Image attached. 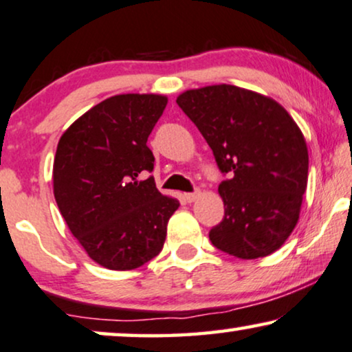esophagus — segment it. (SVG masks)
Returning a JSON list of instances; mask_svg holds the SVG:
<instances>
[{"mask_svg":"<svg viewBox=\"0 0 352 352\" xmlns=\"http://www.w3.org/2000/svg\"><path fill=\"white\" fill-rule=\"evenodd\" d=\"M198 196H199V191L196 190V191H193V193H185L184 198H185L186 203H193V201L198 199Z\"/></svg>","mask_w":352,"mask_h":352,"instance_id":"1","label":"esophagus"}]
</instances>
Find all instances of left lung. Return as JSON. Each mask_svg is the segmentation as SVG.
<instances>
[{
	"mask_svg": "<svg viewBox=\"0 0 352 352\" xmlns=\"http://www.w3.org/2000/svg\"><path fill=\"white\" fill-rule=\"evenodd\" d=\"M177 104L228 173L219 185L223 220L209 240L240 259L277 251L296 227L307 188V144L296 122L272 98L225 83L184 91Z\"/></svg>",
	"mask_w": 352,
	"mask_h": 352,
	"instance_id": "1",
	"label": "left lung"
}]
</instances>
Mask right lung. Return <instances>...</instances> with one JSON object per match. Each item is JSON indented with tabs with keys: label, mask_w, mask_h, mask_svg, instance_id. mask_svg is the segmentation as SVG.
Returning <instances> with one entry per match:
<instances>
[{
	"label": "right lung",
	"mask_w": 352,
	"mask_h": 352,
	"mask_svg": "<svg viewBox=\"0 0 352 352\" xmlns=\"http://www.w3.org/2000/svg\"><path fill=\"white\" fill-rule=\"evenodd\" d=\"M167 106L162 95H116L65 130L56 149L53 190L69 230L96 264L142 267L162 251L179 209L153 177L149 133Z\"/></svg>",
	"instance_id": "add662e5"
}]
</instances>
